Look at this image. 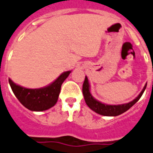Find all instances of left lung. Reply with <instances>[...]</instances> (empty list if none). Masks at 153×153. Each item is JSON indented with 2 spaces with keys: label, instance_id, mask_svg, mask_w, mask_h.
<instances>
[{
  "label": "left lung",
  "instance_id": "obj_1",
  "mask_svg": "<svg viewBox=\"0 0 153 153\" xmlns=\"http://www.w3.org/2000/svg\"><path fill=\"white\" fill-rule=\"evenodd\" d=\"M146 86L147 85H145L143 90L141 91V93H140V95L135 100H133L131 102L128 103V104L118 105H105V104H102L100 101H98L96 99H94L93 97V96L91 95V93H90L89 84H88V80L87 76H85V81H84V84H83L82 92L84 97H85V102H86L87 105L91 109L93 110L94 112H96L98 114L103 115V116H106V117H116V116H118V115L124 113L127 110L129 109L132 105H134L140 100V98L141 97V96L143 95L144 90L146 88Z\"/></svg>",
  "mask_w": 153,
  "mask_h": 153
}]
</instances>
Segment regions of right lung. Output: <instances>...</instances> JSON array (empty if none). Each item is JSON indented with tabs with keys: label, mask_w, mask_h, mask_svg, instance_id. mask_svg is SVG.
Returning <instances> with one entry per match:
<instances>
[{
	"label": "right lung",
	"mask_w": 153,
	"mask_h": 153,
	"mask_svg": "<svg viewBox=\"0 0 153 153\" xmlns=\"http://www.w3.org/2000/svg\"><path fill=\"white\" fill-rule=\"evenodd\" d=\"M71 71L62 73L50 85L43 88L31 89L14 84L10 79L9 85L14 95L28 109L31 111H45L56 105L60 94L61 85L70 74Z\"/></svg>",
	"instance_id": "obj_1"
}]
</instances>
